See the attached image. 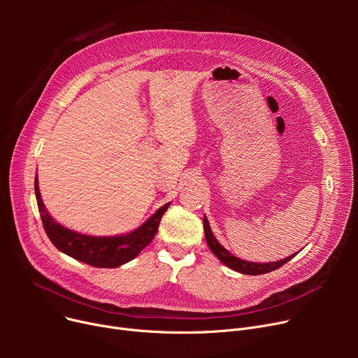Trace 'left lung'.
<instances>
[{
  "label": "left lung",
  "instance_id": "8db88e82",
  "mask_svg": "<svg viewBox=\"0 0 358 358\" xmlns=\"http://www.w3.org/2000/svg\"><path fill=\"white\" fill-rule=\"evenodd\" d=\"M203 228H204V236H206V242H208L209 248L212 250V252L223 262L224 266H228L229 268L242 273V274H250V275H258V274H266L270 271H274L277 268H280L281 266H285L287 261H290L294 255H290L285 259L281 261H275V262H264V264H261V262H250L245 259H239L235 255H232L229 251L224 250L220 243L216 241V238L213 236L210 227H209V222L206 219V216L203 217Z\"/></svg>",
  "mask_w": 358,
  "mask_h": 358
}]
</instances>
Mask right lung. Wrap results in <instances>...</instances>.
<instances>
[{"label": "right lung", "mask_w": 358, "mask_h": 358, "mask_svg": "<svg viewBox=\"0 0 358 358\" xmlns=\"http://www.w3.org/2000/svg\"><path fill=\"white\" fill-rule=\"evenodd\" d=\"M34 192L45 232L53 245L64 254L99 268H116L138 257L139 252L152 242L158 232L161 217L169 206V203L164 204L155 215L150 216L141 228L134 232L120 236L100 238L81 235L55 222L42 203L37 177L34 178Z\"/></svg>", "instance_id": "1"}]
</instances>
